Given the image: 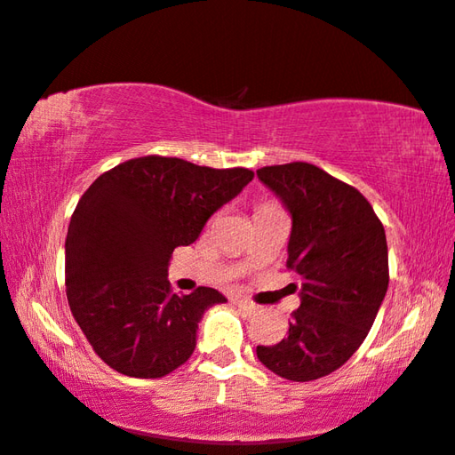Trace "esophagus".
Here are the masks:
<instances>
[{"label": "esophagus", "mask_w": 455, "mask_h": 455, "mask_svg": "<svg viewBox=\"0 0 455 455\" xmlns=\"http://www.w3.org/2000/svg\"><path fill=\"white\" fill-rule=\"evenodd\" d=\"M233 304H235V306H239V307H243V309H247L249 314H251V312H255V309H257V306H255V304H251V301H247V299H233Z\"/></svg>", "instance_id": "esophagus-1"}]
</instances>
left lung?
<instances>
[{"label":"left lung","instance_id":"obj_1","mask_svg":"<svg viewBox=\"0 0 455 455\" xmlns=\"http://www.w3.org/2000/svg\"><path fill=\"white\" fill-rule=\"evenodd\" d=\"M257 178L291 216L287 267L304 279L287 338L257 346V358L307 383L340 369L372 328L388 287L385 228L363 194L318 165H267Z\"/></svg>","mask_w":455,"mask_h":455}]
</instances>
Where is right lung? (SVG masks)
<instances>
[{
    "mask_svg": "<svg viewBox=\"0 0 455 455\" xmlns=\"http://www.w3.org/2000/svg\"><path fill=\"white\" fill-rule=\"evenodd\" d=\"M253 176L148 156L115 165L83 194L64 244L67 298L113 371L160 379L192 356L202 315L227 298L212 287L172 293V253L196 241Z\"/></svg>",
    "mask_w": 455,
    "mask_h": 455,
    "instance_id": "1",
    "label": "right lung"
}]
</instances>
